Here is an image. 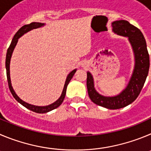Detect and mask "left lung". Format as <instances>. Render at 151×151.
Here are the masks:
<instances>
[{
  "mask_svg": "<svg viewBox=\"0 0 151 151\" xmlns=\"http://www.w3.org/2000/svg\"><path fill=\"white\" fill-rule=\"evenodd\" d=\"M112 31L118 36L127 37L134 53V68L126 88L115 96H104L96 91L93 76L87 71L88 94L93 103L109 109H118L132 104L137 98L147 77L150 60L143 34L127 21H115L111 24Z\"/></svg>",
  "mask_w": 151,
  "mask_h": 151,
  "instance_id": "left-lung-1",
  "label": "left lung"
}]
</instances>
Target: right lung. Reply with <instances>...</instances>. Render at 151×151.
I'll use <instances>...</instances> for the list:
<instances>
[{
  "instance_id": "1",
  "label": "right lung",
  "mask_w": 151,
  "mask_h": 151,
  "mask_svg": "<svg viewBox=\"0 0 151 151\" xmlns=\"http://www.w3.org/2000/svg\"><path fill=\"white\" fill-rule=\"evenodd\" d=\"M45 23H40V22H32L29 24H26L24 25L23 27L18 29V32L15 34L13 39H12V42H11L10 45H9V48H8L7 52H6V77H7V80H8V84H9V88L10 90L12 95H13V97L15 98V99L18 101V103H20L22 105H23L24 107H26L27 109H29V110L33 111V112H37V113H46V112H48L50 111L53 110V109H56V108L59 107L60 105L62 104V103L64 101V98L65 97L66 94V89H67V86L68 85L70 80H71V78L73 77L74 74H75L77 69H74L72 71L69 73L68 74L67 77H66L65 83L64 88H63V91H62V94L60 95V98H58V100H56L54 103L51 104H49L47 106H36V105H32V104H29L28 103L25 102V101H22L18 95H16L15 91H14L13 88L12 86V83H11V79H10V71H9V65H10V60L11 57H12V53H13V50L15 49V46H16L17 43H18V39L21 37V36H23L24 34L27 33L29 31L32 30L33 29H36V28L42 27L45 26Z\"/></svg>"
}]
</instances>
